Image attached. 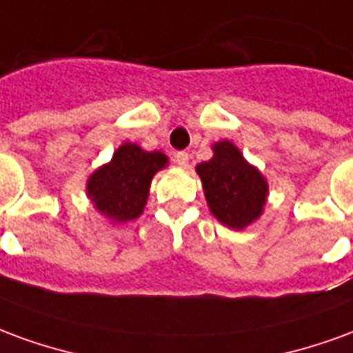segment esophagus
Wrapping results in <instances>:
<instances>
[{
    "label": "esophagus",
    "instance_id": "1",
    "mask_svg": "<svg viewBox=\"0 0 353 353\" xmlns=\"http://www.w3.org/2000/svg\"><path fill=\"white\" fill-rule=\"evenodd\" d=\"M176 164L179 168H187V166H189V154L185 153V151L176 153Z\"/></svg>",
    "mask_w": 353,
    "mask_h": 353
}]
</instances>
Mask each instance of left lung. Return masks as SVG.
<instances>
[{
  "label": "left lung",
  "instance_id": "8db88e82",
  "mask_svg": "<svg viewBox=\"0 0 353 353\" xmlns=\"http://www.w3.org/2000/svg\"><path fill=\"white\" fill-rule=\"evenodd\" d=\"M212 151L210 161L196 164L208 208L221 225L244 230L265 212L268 181L229 139L215 141Z\"/></svg>",
  "mask_w": 353,
  "mask_h": 353
}]
</instances>
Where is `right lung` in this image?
I'll list each match as a JSON object with an SVG mask.
<instances>
[{
  "label": "right lung",
  "instance_id": "1",
  "mask_svg": "<svg viewBox=\"0 0 353 353\" xmlns=\"http://www.w3.org/2000/svg\"><path fill=\"white\" fill-rule=\"evenodd\" d=\"M168 162L162 151H145L138 143L124 141L111 161L88 176V200L98 214L115 225L134 221L145 210L154 174Z\"/></svg>",
  "mask_w": 353,
  "mask_h": 353
}]
</instances>
